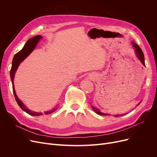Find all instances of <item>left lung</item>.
I'll use <instances>...</instances> for the list:
<instances>
[{"mask_svg":"<svg viewBox=\"0 0 157 157\" xmlns=\"http://www.w3.org/2000/svg\"><path fill=\"white\" fill-rule=\"evenodd\" d=\"M133 46H134V48H135L136 53V55H137V58L140 60V61L141 62V63L143 64V65L146 66V65H145V63H144V54H143V51H142V49H141V48H140V47H139L136 43H133ZM141 102H139L138 105H139L140 104H141ZM93 109H94V110L97 114H100V115H108L107 114H104V113L101 112L100 110H98V109L94 108V107H93ZM119 116H120V115H116V116H115V117H119Z\"/></svg>","mask_w":157,"mask_h":157,"instance_id":"8db88e82","label":"left lung"}]
</instances>
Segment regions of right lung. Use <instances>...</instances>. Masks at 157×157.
Instances as JSON below:
<instances>
[{"label":"right lung","mask_w":157,"mask_h":157,"mask_svg":"<svg viewBox=\"0 0 157 157\" xmlns=\"http://www.w3.org/2000/svg\"><path fill=\"white\" fill-rule=\"evenodd\" d=\"M43 37L40 36H36L34 37H32L31 39H30L29 40H27V42L26 43V44H25L24 47L23 48V49H21V51H20L18 53H16L14 58L12 62V67L10 71V76H11V79L12 81V84H13V94L15 97V99L16 102L18 104V105L20 107V108L24 111L25 112H26L27 113L32 115V116H40V115H43L42 113H37V112H34V111H32L30 110H29V109L27 108V107H25L24 105V104H23V102L19 99L18 98L17 95L16 94L15 92V90H14V77L15 75V72L17 70L19 65L20 64V63L25 59V58L29 55V54L34 50V49L36 48L37 43L39 41L42 39ZM56 110V109H53V110L50 111H47L45 113V114H51L52 113H53Z\"/></svg>","instance_id":"right-lung-1"}]
</instances>
